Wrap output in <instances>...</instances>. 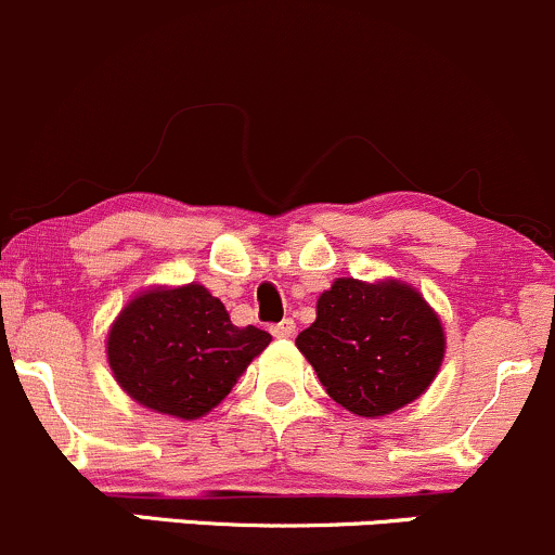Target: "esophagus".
Listing matches in <instances>:
<instances>
[{
	"instance_id": "obj_1",
	"label": "esophagus",
	"mask_w": 555,
	"mask_h": 555,
	"mask_svg": "<svg viewBox=\"0 0 555 555\" xmlns=\"http://www.w3.org/2000/svg\"><path fill=\"white\" fill-rule=\"evenodd\" d=\"M296 333L294 320H280L278 325H272V336L275 338H291Z\"/></svg>"
}]
</instances>
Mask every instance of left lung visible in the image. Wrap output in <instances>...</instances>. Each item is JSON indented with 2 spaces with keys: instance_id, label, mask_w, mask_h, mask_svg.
Segmentation results:
<instances>
[{
  "instance_id": "1",
  "label": "left lung",
  "mask_w": 555,
  "mask_h": 555,
  "mask_svg": "<svg viewBox=\"0 0 555 555\" xmlns=\"http://www.w3.org/2000/svg\"><path fill=\"white\" fill-rule=\"evenodd\" d=\"M296 347L341 408L378 418L418 399L444 357V331L410 285L338 278Z\"/></svg>"
}]
</instances>
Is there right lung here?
Returning <instances> with one entry per match:
<instances>
[{
	"instance_id": "add662e5",
	"label": "right lung",
	"mask_w": 555,
	"mask_h": 555,
	"mask_svg": "<svg viewBox=\"0 0 555 555\" xmlns=\"http://www.w3.org/2000/svg\"><path fill=\"white\" fill-rule=\"evenodd\" d=\"M270 341L261 327L232 325L224 304L193 283L129 301L111 327L108 362L137 402L193 421L230 395Z\"/></svg>"
}]
</instances>
